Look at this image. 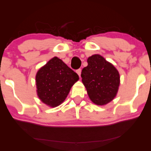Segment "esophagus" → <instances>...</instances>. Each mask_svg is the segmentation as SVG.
I'll list each match as a JSON object with an SVG mask.
<instances>
[{
    "mask_svg": "<svg viewBox=\"0 0 151 151\" xmlns=\"http://www.w3.org/2000/svg\"><path fill=\"white\" fill-rule=\"evenodd\" d=\"M81 69H78V70H77V71H76V72H77L79 77H80V75H81Z\"/></svg>",
    "mask_w": 151,
    "mask_h": 151,
    "instance_id": "obj_1",
    "label": "esophagus"
}]
</instances>
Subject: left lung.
<instances>
[{"instance_id": "8db88e82", "label": "left lung", "mask_w": 151, "mask_h": 151, "mask_svg": "<svg viewBox=\"0 0 151 151\" xmlns=\"http://www.w3.org/2000/svg\"><path fill=\"white\" fill-rule=\"evenodd\" d=\"M81 77L90 99L96 105H105L114 99L120 84L119 72L99 55L89 57Z\"/></svg>"}]
</instances>
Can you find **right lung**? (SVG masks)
<instances>
[{
  "label": "right lung",
  "mask_w": 151,
  "mask_h": 151,
  "mask_svg": "<svg viewBox=\"0 0 151 151\" xmlns=\"http://www.w3.org/2000/svg\"><path fill=\"white\" fill-rule=\"evenodd\" d=\"M35 79L40 99L50 106L55 107L65 101L79 76L55 57L38 70Z\"/></svg>",
  "instance_id": "add662e5"
}]
</instances>
